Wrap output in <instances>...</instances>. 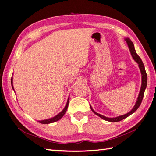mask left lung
Returning a JSON list of instances; mask_svg holds the SVG:
<instances>
[{
    "mask_svg": "<svg viewBox=\"0 0 156 156\" xmlns=\"http://www.w3.org/2000/svg\"><path fill=\"white\" fill-rule=\"evenodd\" d=\"M126 41L127 42V45H128L129 49V51H130V53H131L132 57L133 58V59L135 60V62L139 64V67L140 70L141 75H142V84H141L140 90V92H139V94L137 100H136V102L135 103L134 107L133 108V109H132L129 112L127 113V114H126L124 115H122V116H118V117H116V118H107V117H105V116H103L101 115L98 114V113H97L96 112H95L93 110V108L90 106L91 110L94 113H95L96 115H98V116H100L103 120L108 121V122H116L121 121L122 120L126 119V118H127V116H129L131 114H133V112H135L136 111V109H137V108L139 107L141 102H142L145 89L146 88V85H147V74H146L145 68H144V66L143 64V61H142V60H141V58L139 57V56L137 54H136L133 42L131 41V40L129 38H126Z\"/></svg>",
    "mask_w": 156,
    "mask_h": 156,
    "instance_id": "left-lung-1",
    "label": "left lung"
}]
</instances>
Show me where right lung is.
I'll return each instance as SVG.
<instances>
[{"instance_id":"add662e5","label":"right lung","mask_w":156,"mask_h":156,"mask_svg":"<svg viewBox=\"0 0 156 156\" xmlns=\"http://www.w3.org/2000/svg\"><path fill=\"white\" fill-rule=\"evenodd\" d=\"M11 83H12V88L13 89V84H12V77L11 79ZM68 104H69V98L68 100V101H67V103L66 105V107H64V109L61 111L58 115H57L56 116H55V117L53 118H51V119H47V120H41V121H38L39 122H40L41 124H50V123H53V122H56L58 121V120H60L61 118H62L65 112H66L67 109H68Z\"/></svg>"}]
</instances>
